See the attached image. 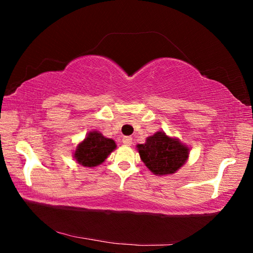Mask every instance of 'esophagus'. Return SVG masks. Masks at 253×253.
<instances>
[{
    "label": "esophagus",
    "instance_id": "obj_1",
    "mask_svg": "<svg viewBox=\"0 0 253 253\" xmlns=\"http://www.w3.org/2000/svg\"><path fill=\"white\" fill-rule=\"evenodd\" d=\"M123 143L127 145V146H130V145L132 144V138L130 136H125L123 137Z\"/></svg>",
    "mask_w": 253,
    "mask_h": 253
}]
</instances>
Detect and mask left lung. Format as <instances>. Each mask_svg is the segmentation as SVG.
<instances>
[{
    "label": "left lung",
    "mask_w": 253,
    "mask_h": 253,
    "mask_svg": "<svg viewBox=\"0 0 253 253\" xmlns=\"http://www.w3.org/2000/svg\"><path fill=\"white\" fill-rule=\"evenodd\" d=\"M137 148L145 165L155 175L175 173L188 157L187 146L163 131L148 137L146 143L137 145Z\"/></svg>",
    "instance_id": "8db88e82"
}]
</instances>
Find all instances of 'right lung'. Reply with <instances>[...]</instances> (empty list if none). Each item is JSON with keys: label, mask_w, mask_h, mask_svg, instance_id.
I'll return each mask as SVG.
<instances>
[{"label": "right lung", "mask_w": 253, "mask_h": 253, "mask_svg": "<svg viewBox=\"0 0 253 253\" xmlns=\"http://www.w3.org/2000/svg\"><path fill=\"white\" fill-rule=\"evenodd\" d=\"M115 148L116 143L113 139L106 138L98 131H91L84 142L77 146L75 158L79 164L93 168L101 164Z\"/></svg>", "instance_id": "right-lung-1"}]
</instances>
